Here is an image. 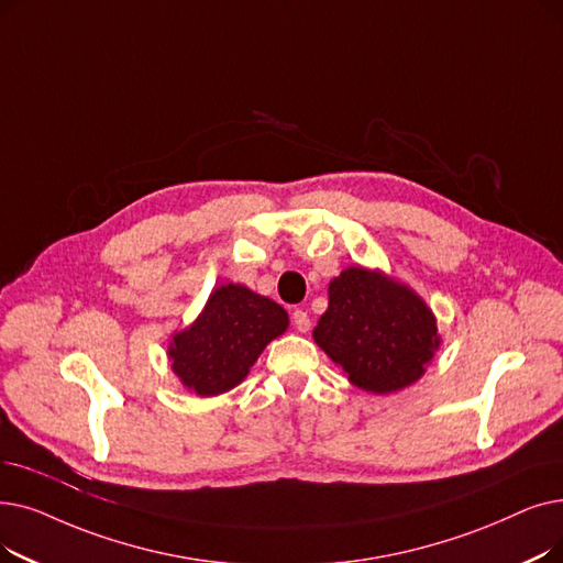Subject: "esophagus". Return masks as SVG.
I'll use <instances>...</instances> for the list:
<instances>
[{"label":"esophagus","mask_w":563,"mask_h":563,"mask_svg":"<svg viewBox=\"0 0 563 563\" xmlns=\"http://www.w3.org/2000/svg\"><path fill=\"white\" fill-rule=\"evenodd\" d=\"M291 324H295L297 331L301 333H308L310 331V317L306 310H295L291 312Z\"/></svg>","instance_id":"esophagus-1"}]
</instances>
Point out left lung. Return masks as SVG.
<instances>
[{
	"label": "left lung",
	"instance_id": "8db88e82",
	"mask_svg": "<svg viewBox=\"0 0 563 563\" xmlns=\"http://www.w3.org/2000/svg\"><path fill=\"white\" fill-rule=\"evenodd\" d=\"M312 338L354 386L379 396L421 379L442 342L417 291L363 266L331 280Z\"/></svg>",
	"mask_w": 563,
	"mask_h": 563
}]
</instances>
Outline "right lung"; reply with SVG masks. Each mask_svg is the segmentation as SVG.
<instances>
[{"mask_svg": "<svg viewBox=\"0 0 563 563\" xmlns=\"http://www.w3.org/2000/svg\"><path fill=\"white\" fill-rule=\"evenodd\" d=\"M289 320L283 306L243 285H221L188 329L175 333L167 356L181 384L209 398L225 394L249 375L251 365Z\"/></svg>", "mask_w": 563, "mask_h": 563, "instance_id": "add662e5", "label": "right lung"}]
</instances>
